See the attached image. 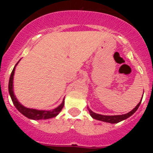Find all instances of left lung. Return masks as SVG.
Here are the masks:
<instances>
[{"instance_id":"1","label":"left lung","mask_w":153,"mask_h":153,"mask_svg":"<svg viewBox=\"0 0 153 153\" xmlns=\"http://www.w3.org/2000/svg\"><path fill=\"white\" fill-rule=\"evenodd\" d=\"M142 98H143V96L142 98H141V100H142ZM141 100L140 101V102L137 104V106H135L133 109H132L130 112H127V113L124 114V115H101V114H98L92 112V111L91 110L88 106L87 108H88V110H89V114H90L92 118H94V119L98 120V121H104V122H106V123H110V124H116V123L121 122V121H124V120L126 119V118H128L129 117H130L132 115H133V114L136 112L137 109H138V107H139L140 104H141Z\"/></svg>"}]
</instances>
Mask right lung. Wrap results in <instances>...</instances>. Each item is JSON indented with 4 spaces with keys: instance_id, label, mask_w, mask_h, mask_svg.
<instances>
[{
    "instance_id": "obj_1",
    "label": "right lung",
    "mask_w": 153,
    "mask_h": 153,
    "mask_svg": "<svg viewBox=\"0 0 153 153\" xmlns=\"http://www.w3.org/2000/svg\"><path fill=\"white\" fill-rule=\"evenodd\" d=\"M20 61H21V60H20ZM19 61L15 64V67H14L12 73H11L10 81H9V92H10L11 99H12L14 105H15V107H16V109H18L21 114H23L24 116H26L27 118H29V119L44 120V119H49V118H55V117H56L57 115L59 114V112H61V109H63V107H64V100H63L62 103H61L58 107L55 108V109H52V110H39V109H36L27 108L26 107V106H24V105H22V104L19 102V101L17 99L15 94H14L13 78H14V75H15V68H16V66L18 65Z\"/></svg>"
}]
</instances>
